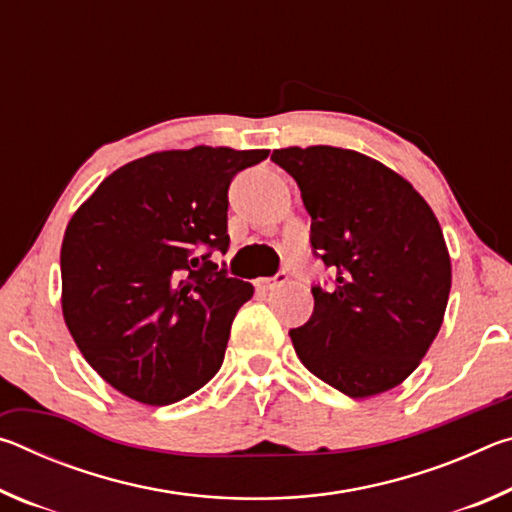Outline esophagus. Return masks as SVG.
Instances as JSON below:
<instances>
[{
    "label": "esophagus",
    "instance_id": "1",
    "mask_svg": "<svg viewBox=\"0 0 512 512\" xmlns=\"http://www.w3.org/2000/svg\"><path fill=\"white\" fill-rule=\"evenodd\" d=\"M287 280H289L287 273H277L275 277H259V280H255V287L262 291H271L275 287H282Z\"/></svg>",
    "mask_w": 512,
    "mask_h": 512
}]
</instances>
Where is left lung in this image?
<instances>
[{
  "instance_id": "8db88e82",
  "label": "left lung",
  "mask_w": 512,
  "mask_h": 512,
  "mask_svg": "<svg viewBox=\"0 0 512 512\" xmlns=\"http://www.w3.org/2000/svg\"><path fill=\"white\" fill-rule=\"evenodd\" d=\"M271 160L298 183L314 253L336 271L289 332L298 359L354 400L391 391L445 318L452 262L436 214L409 180L357 151L289 146Z\"/></svg>"
}]
</instances>
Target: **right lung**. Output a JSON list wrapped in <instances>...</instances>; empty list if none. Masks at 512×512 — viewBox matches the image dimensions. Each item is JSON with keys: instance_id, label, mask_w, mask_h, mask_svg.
<instances>
[{"instance_id": "right-lung-1", "label": "right lung", "mask_w": 512, "mask_h": 512, "mask_svg": "<svg viewBox=\"0 0 512 512\" xmlns=\"http://www.w3.org/2000/svg\"><path fill=\"white\" fill-rule=\"evenodd\" d=\"M266 149L194 146L112 171L67 223L60 246L65 325L85 361L149 406L185 400L219 372L253 284L203 248L228 250V187Z\"/></svg>"}]
</instances>
